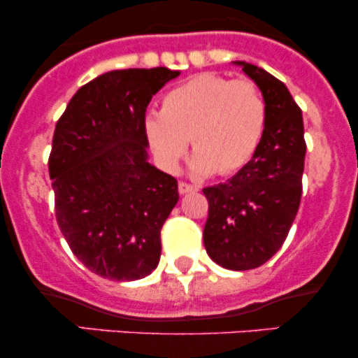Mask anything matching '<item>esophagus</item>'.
<instances>
[{
	"instance_id": "esophagus-1",
	"label": "esophagus",
	"mask_w": 358,
	"mask_h": 358,
	"mask_svg": "<svg viewBox=\"0 0 358 358\" xmlns=\"http://www.w3.org/2000/svg\"><path fill=\"white\" fill-rule=\"evenodd\" d=\"M178 192L182 193V195H187V193H190V192H199V187H195V185H190L187 182H180Z\"/></svg>"
}]
</instances>
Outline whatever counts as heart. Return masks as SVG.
I'll return each instance as SVG.
<instances>
[{
    "label": "heart",
    "instance_id": "obj_1",
    "mask_svg": "<svg viewBox=\"0 0 358 358\" xmlns=\"http://www.w3.org/2000/svg\"><path fill=\"white\" fill-rule=\"evenodd\" d=\"M268 109L248 80L200 73L163 97L162 110L145 117V133L163 166L173 170L188 145L195 175H229L252 158L266 131Z\"/></svg>",
    "mask_w": 358,
    "mask_h": 358
}]
</instances>
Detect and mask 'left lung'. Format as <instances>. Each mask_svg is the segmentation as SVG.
Returning a JSON list of instances; mask_svg holds the SVG:
<instances>
[{
	"label": "left lung",
	"mask_w": 358,
	"mask_h": 358,
	"mask_svg": "<svg viewBox=\"0 0 358 358\" xmlns=\"http://www.w3.org/2000/svg\"><path fill=\"white\" fill-rule=\"evenodd\" d=\"M234 64L256 82L268 122L250 162L225 183L203 188V245L222 268L248 271L269 261L286 241L301 200L306 143L301 109L286 85L257 65Z\"/></svg>",
	"instance_id": "1"
}]
</instances>
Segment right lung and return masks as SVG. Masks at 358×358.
<instances>
[{
	"label": "right lung",
	"mask_w": 358,
	"mask_h": 358,
	"mask_svg": "<svg viewBox=\"0 0 358 358\" xmlns=\"http://www.w3.org/2000/svg\"><path fill=\"white\" fill-rule=\"evenodd\" d=\"M166 67L110 71L73 94L57 121L48 158L55 215L82 264L113 281L156 269L163 224L178 183L148 162L145 114L178 77Z\"/></svg>",
	"instance_id": "obj_1"
}]
</instances>
